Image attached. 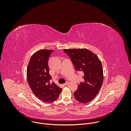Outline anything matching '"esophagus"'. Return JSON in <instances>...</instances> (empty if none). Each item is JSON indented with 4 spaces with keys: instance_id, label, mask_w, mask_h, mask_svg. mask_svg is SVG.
<instances>
[{
    "instance_id": "obj_1",
    "label": "esophagus",
    "mask_w": 131,
    "mask_h": 131,
    "mask_svg": "<svg viewBox=\"0 0 131 131\" xmlns=\"http://www.w3.org/2000/svg\"><path fill=\"white\" fill-rule=\"evenodd\" d=\"M69 81H67V82L64 84V85H68V84H69Z\"/></svg>"
}]
</instances>
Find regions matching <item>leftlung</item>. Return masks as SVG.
I'll return each instance as SVG.
<instances>
[{"instance_id": "left-lung-1", "label": "left lung", "mask_w": 131, "mask_h": 131, "mask_svg": "<svg viewBox=\"0 0 131 131\" xmlns=\"http://www.w3.org/2000/svg\"><path fill=\"white\" fill-rule=\"evenodd\" d=\"M77 71L83 72L84 81L81 82L74 92V97L80 103L92 101L98 94L103 82V70L97 56L86 49H64Z\"/></svg>"}]
</instances>
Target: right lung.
I'll return each mask as SVG.
<instances>
[{"instance_id":"obj_1","label":"right lung","mask_w":131,"mask_h":131,"mask_svg":"<svg viewBox=\"0 0 131 131\" xmlns=\"http://www.w3.org/2000/svg\"><path fill=\"white\" fill-rule=\"evenodd\" d=\"M54 50H40L32 56L27 69L28 84L35 96L46 103L57 100L62 89L54 82L49 73L48 60Z\"/></svg>"}]
</instances>
